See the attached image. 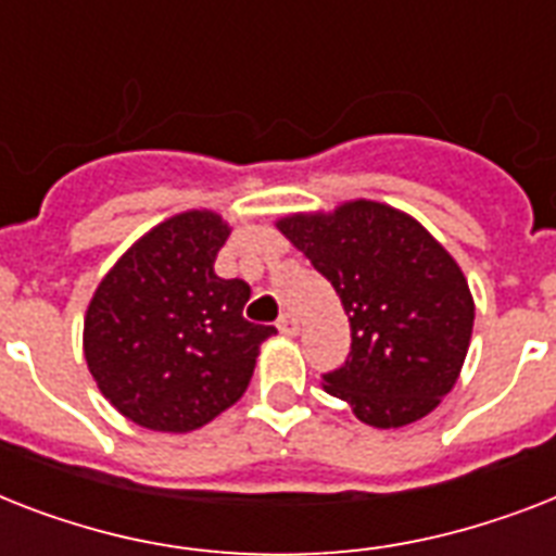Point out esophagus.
<instances>
[{
	"mask_svg": "<svg viewBox=\"0 0 556 556\" xmlns=\"http://www.w3.org/2000/svg\"><path fill=\"white\" fill-rule=\"evenodd\" d=\"M277 329L282 331V334H288V338H294L296 331H300V320H296L294 314H282L277 320Z\"/></svg>",
	"mask_w": 556,
	"mask_h": 556,
	"instance_id": "obj_1",
	"label": "esophagus"
}]
</instances>
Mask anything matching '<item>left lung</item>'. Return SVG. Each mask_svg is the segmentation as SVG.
Listing matches in <instances>:
<instances>
[{
  "label": "left lung",
  "instance_id": "obj_1",
  "mask_svg": "<svg viewBox=\"0 0 556 556\" xmlns=\"http://www.w3.org/2000/svg\"><path fill=\"white\" fill-rule=\"evenodd\" d=\"M277 227L338 291L352 352L323 389L369 427H404L441 404L465 366L476 305L427 227L380 201L294 213Z\"/></svg>",
  "mask_w": 556,
  "mask_h": 556
}]
</instances>
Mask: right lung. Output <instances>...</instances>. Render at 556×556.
I'll return each instance as SVG.
<instances>
[{
	"mask_svg": "<svg viewBox=\"0 0 556 556\" xmlns=\"http://www.w3.org/2000/svg\"><path fill=\"white\" fill-rule=\"evenodd\" d=\"M230 227L187 210L143 233L100 279L83 355L109 404L138 427L190 432L233 406L274 326L242 317L244 279L213 270Z\"/></svg>",
	"mask_w": 556,
	"mask_h": 556,
	"instance_id": "obj_1",
	"label": "right lung"
}]
</instances>
